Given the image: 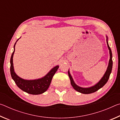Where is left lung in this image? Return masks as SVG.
<instances>
[{"label": "left lung", "mask_w": 120, "mask_h": 120, "mask_svg": "<svg viewBox=\"0 0 120 120\" xmlns=\"http://www.w3.org/2000/svg\"><path fill=\"white\" fill-rule=\"evenodd\" d=\"M106 36V41H107V47L109 50V61L108 66H107V69L105 71V74L103 75V76L101 77V78L99 80L98 82H97L96 84L93 85L92 86L89 87H82L80 86H79L77 85L76 83L75 82L74 79L71 75L70 73L69 69L68 70V76L69 77V78L70 79V82L71 85L72 86L73 88H74L75 90H76L78 92H79L80 93L84 94H91V93H94L98 90V89L101 88L103 87L104 85L106 84V83L108 81L109 76L111 74L112 69V66H113V61H112V51L110 47L109 46V43H108V37L107 36Z\"/></svg>", "instance_id": "8db88e82"}]
</instances>
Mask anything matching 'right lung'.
Wrapping results in <instances>:
<instances>
[{"label":"right lung","mask_w":120,"mask_h":120,"mask_svg":"<svg viewBox=\"0 0 120 120\" xmlns=\"http://www.w3.org/2000/svg\"><path fill=\"white\" fill-rule=\"evenodd\" d=\"M19 38L16 41L14 46V51L11 58V78L17 85V86L24 92L32 95H39L46 92L49 87L53 77L55 74L59 66L57 65L52 68L45 76L42 78L35 79H24L19 77L16 74L14 70L13 64V56L15 52V47L16 42Z\"/></svg>","instance_id":"add662e5"}]
</instances>
